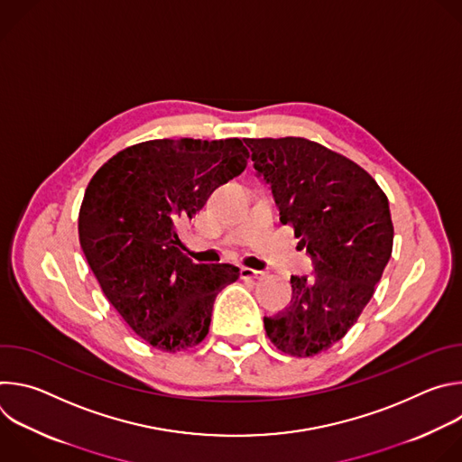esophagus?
I'll return each mask as SVG.
<instances>
[{
	"mask_svg": "<svg viewBox=\"0 0 462 462\" xmlns=\"http://www.w3.org/2000/svg\"><path fill=\"white\" fill-rule=\"evenodd\" d=\"M263 276H265V274H263L261 271H254V269H246V267L241 269V278L243 280H261Z\"/></svg>",
	"mask_w": 462,
	"mask_h": 462,
	"instance_id": "esophagus-1",
	"label": "esophagus"
}]
</instances>
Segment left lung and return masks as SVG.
Here are the masks:
<instances>
[{
	"label": "left lung",
	"instance_id": "1",
	"mask_svg": "<svg viewBox=\"0 0 462 462\" xmlns=\"http://www.w3.org/2000/svg\"><path fill=\"white\" fill-rule=\"evenodd\" d=\"M254 170L312 261L292 276L289 307L263 318L271 342L298 358L340 342L369 303L393 250L385 193L358 164L301 139H245Z\"/></svg>",
	"mask_w": 462,
	"mask_h": 462
}]
</instances>
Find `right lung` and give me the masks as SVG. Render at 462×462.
Segmentation results:
<instances>
[{"mask_svg":"<svg viewBox=\"0 0 462 462\" xmlns=\"http://www.w3.org/2000/svg\"><path fill=\"white\" fill-rule=\"evenodd\" d=\"M246 159L239 139L148 141L111 157L86 188L79 216L86 259L115 310L157 349L203 342L216 296L239 278L228 263H193L179 225Z\"/></svg>","mask_w":462,"mask_h":462,"instance_id":"1","label":"right lung"}]
</instances>
